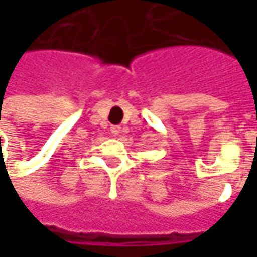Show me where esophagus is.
I'll list each match as a JSON object with an SVG mask.
<instances>
[{
    "label": "esophagus",
    "instance_id": "obj_1",
    "mask_svg": "<svg viewBox=\"0 0 257 257\" xmlns=\"http://www.w3.org/2000/svg\"><path fill=\"white\" fill-rule=\"evenodd\" d=\"M119 132H121V128L119 126H117V125H114V126H111V134L112 135H119Z\"/></svg>",
    "mask_w": 257,
    "mask_h": 257
}]
</instances>
